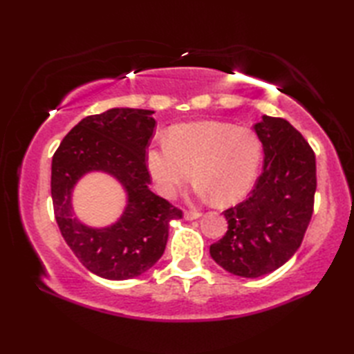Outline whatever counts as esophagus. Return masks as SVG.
I'll use <instances>...</instances> for the list:
<instances>
[{"label":"esophagus","instance_id":"obj_1","mask_svg":"<svg viewBox=\"0 0 354 354\" xmlns=\"http://www.w3.org/2000/svg\"><path fill=\"white\" fill-rule=\"evenodd\" d=\"M202 214L201 213H198V212H185L184 213V217L187 221H194V219H199Z\"/></svg>","mask_w":354,"mask_h":354}]
</instances>
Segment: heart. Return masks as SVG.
<instances>
[{"mask_svg": "<svg viewBox=\"0 0 354 354\" xmlns=\"http://www.w3.org/2000/svg\"><path fill=\"white\" fill-rule=\"evenodd\" d=\"M146 162L164 198H175L192 178L193 169L198 179L193 193L228 205L252 189L261 164V142L250 127L205 120L176 126L169 140L150 146Z\"/></svg>", "mask_w": 354, "mask_h": 354, "instance_id": "heart-1", "label": "heart"}]
</instances>
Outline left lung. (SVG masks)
Segmentation results:
<instances>
[{"instance_id": "1", "label": "left lung", "mask_w": 354, "mask_h": 354, "mask_svg": "<svg viewBox=\"0 0 354 354\" xmlns=\"http://www.w3.org/2000/svg\"><path fill=\"white\" fill-rule=\"evenodd\" d=\"M265 165L246 201L223 212L228 231L209 246L228 272L257 278L283 266L303 242L313 213L317 162L288 120L263 115L254 124Z\"/></svg>"}]
</instances>
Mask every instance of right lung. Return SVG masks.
Masks as SVG:
<instances>
[{"label":"right lung","instance_id":"1","mask_svg":"<svg viewBox=\"0 0 354 354\" xmlns=\"http://www.w3.org/2000/svg\"><path fill=\"white\" fill-rule=\"evenodd\" d=\"M153 111L112 108L82 120L66 133L51 162V199L66 245L93 274L129 280L161 259L169 225L183 212L150 192L146 149L153 137ZM89 171L108 172L122 184L128 202L114 224L93 229L73 216L71 196Z\"/></svg>","mask_w":354,"mask_h":354}]
</instances>
